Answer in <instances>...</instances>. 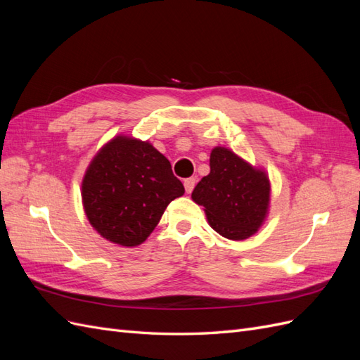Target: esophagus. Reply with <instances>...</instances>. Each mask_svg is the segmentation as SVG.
Segmentation results:
<instances>
[{
	"instance_id": "obj_1",
	"label": "esophagus",
	"mask_w": 360,
	"mask_h": 360,
	"mask_svg": "<svg viewBox=\"0 0 360 360\" xmlns=\"http://www.w3.org/2000/svg\"><path fill=\"white\" fill-rule=\"evenodd\" d=\"M184 189H186V192L188 193H191L192 191H193V188H195V179H186V180H184Z\"/></svg>"
}]
</instances>
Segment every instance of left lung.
<instances>
[{"label": "left lung", "mask_w": 360, "mask_h": 360, "mask_svg": "<svg viewBox=\"0 0 360 360\" xmlns=\"http://www.w3.org/2000/svg\"><path fill=\"white\" fill-rule=\"evenodd\" d=\"M192 200L204 207L210 226L230 240H245L263 225L270 204V181L225 147L210 153V174L201 179Z\"/></svg>", "instance_id": "left-lung-1"}]
</instances>
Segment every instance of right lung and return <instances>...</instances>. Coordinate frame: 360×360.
I'll use <instances>...</instances> for the list:
<instances>
[{
    "label": "right lung",
    "instance_id": "obj_1",
    "mask_svg": "<svg viewBox=\"0 0 360 360\" xmlns=\"http://www.w3.org/2000/svg\"><path fill=\"white\" fill-rule=\"evenodd\" d=\"M183 193L169 160L148 141L124 135L97 151L82 179L86 219L106 240L127 248L146 242Z\"/></svg>",
    "mask_w": 360,
    "mask_h": 360
}]
</instances>
